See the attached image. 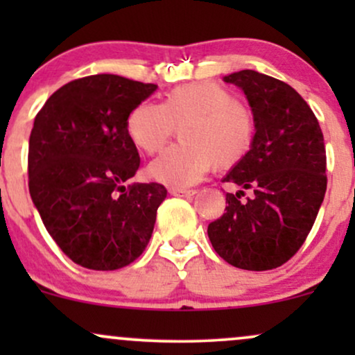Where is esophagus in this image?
<instances>
[{
	"label": "esophagus",
	"mask_w": 355,
	"mask_h": 355,
	"mask_svg": "<svg viewBox=\"0 0 355 355\" xmlns=\"http://www.w3.org/2000/svg\"><path fill=\"white\" fill-rule=\"evenodd\" d=\"M170 195H173V197H180V198H190L193 197L195 191L193 190H185V189H170L168 190Z\"/></svg>",
	"instance_id": "34e87169"
}]
</instances>
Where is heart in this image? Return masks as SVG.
<instances>
[{
    "instance_id": "obj_1",
    "label": "heart",
    "mask_w": 355,
    "mask_h": 355,
    "mask_svg": "<svg viewBox=\"0 0 355 355\" xmlns=\"http://www.w3.org/2000/svg\"><path fill=\"white\" fill-rule=\"evenodd\" d=\"M126 135L140 152L164 148L178 128L180 144L170 146L148 166L150 178L178 189L202 180L214 166L230 170L254 148V113L235 95L214 81L173 88L162 105L140 101L125 120Z\"/></svg>"
}]
</instances>
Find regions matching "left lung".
Instances as JSON below:
<instances>
[{
	"instance_id": "8db88e82",
	"label": "left lung",
	"mask_w": 355,
	"mask_h": 355,
	"mask_svg": "<svg viewBox=\"0 0 355 355\" xmlns=\"http://www.w3.org/2000/svg\"><path fill=\"white\" fill-rule=\"evenodd\" d=\"M223 81L245 93L257 121L254 148L223 177L242 187L227 193L225 214L209 225L215 252L243 270H272L307 239L327 190L324 135L315 115L291 85L254 70ZM243 189L254 196L242 201Z\"/></svg>"
}]
</instances>
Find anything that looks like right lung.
Wrapping results in <instances>:
<instances>
[{"mask_svg": "<svg viewBox=\"0 0 355 355\" xmlns=\"http://www.w3.org/2000/svg\"><path fill=\"white\" fill-rule=\"evenodd\" d=\"M158 87L118 75L63 85L35 118L28 187L48 234L63 254L92 270H116L144 254L160 183H132L140 166L125 120Z\"/></svg>", "mask_w": 355, "mask_h": 355, "instance_id": "1", "label": "right lung"}]
</instances>
